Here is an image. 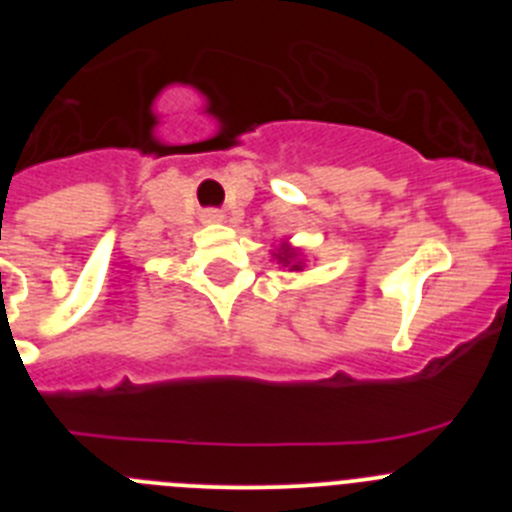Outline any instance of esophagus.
<instances>
[{
  "label": "esophagus",
  "mask_w": 512,
  "mask_h": 512,
  "mask_svg": "<svg viewBox=\"0 0 512 512\" xmlns=\"http://www.w3.org/2000/svg\"><path fill=\"white\" fill-rule=\"evenodd\" d=\"M200 220L205 225H217V223H223L225 220V215L220 210H202V215H200Z\"/></svg>",
  "instance_id": "1"
}]
</instances>
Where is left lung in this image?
Listing matches in <instances>:
<instances>
[{"mask_svg": "<svg viewBox=\"0 0 512 512\" xmlns=\"http://www.w3.org/2000/svg\"><path fill=\"white\" fill-rule=\"evenodd\" d=\"M271 259L289 271H305V266H307L305 251L297 246H292L289 241H282L279 246H274V251H271Z\"/></svg>", "mask_w": 512, "mask_h": 512, "instance_id": "obj_1", "label": "left lung"}]
</instances>
